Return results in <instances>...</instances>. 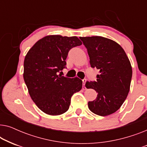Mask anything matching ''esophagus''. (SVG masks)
I'll return each instance as SVG.
<instances>
[{"mask_svg":"<svg viewBox=\"0 0 147 147\" xmlns=\"http://www.w3.org/2000/svg\"><path fill=\"white\" fill-rule=\"evenodd\" d=\"M86 81H87V80L86 79H84L82 80V82H83V87H84V88H86Z\"/></svg>","mask_w":147,"mask_h":147,"instance_id":"1","label":"esophagus"}]
</instances>
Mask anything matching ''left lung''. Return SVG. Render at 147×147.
Wrapping results in <instances>:
<instances>
[{"instance_id": "obj_1", "label": "left lung", "mask_w": 147, "mask_h": 147, "mask_svg": "<svg viewBox=\"0 0 147 147\" xmlns=\"http://www.w3.org/2000/svg\"><path fill=\"white\" fill-rule=\"evenodd\" d=\"M87 49L92 68L99 69L96 81L86 82V87L96 90L97 98L88 102L93 113L104 116L119 109L130 90L132 71L122 47L103 37H80Z\"/></svg>"}]
</instances>
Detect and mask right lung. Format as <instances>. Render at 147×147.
<instances>
[{"instance_id": "add662e5", "label": "right lung", "mask_w": 147, "mask_h": 147, "mask_svg": "<svg viewBox=\"0 0 147 147\" xmlns=\"http://www.w3.org/2000/svg\"><path fill=\"white\" fill-rule=\"evenodd\" d=\"M81 45L77 37L46 36L25 56L24 80L31 99L45 113L52 116L65 113L69 109L71 96L81 90V80L59 74L66 67L69 50Z\"/></svg>"}]
</instances>
